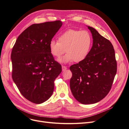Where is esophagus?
<instances>
[{"instance_id":"obj_1","label":"esophagus","mask_w":129,"mask_h":129,"mask_svg":"<svg viewBox=\"0 0 129 129\" xmlns=\"http://www.w3.org/2000/svg\"><path fill=\"white\" fill-rule=\"evenodd\" d=\"M67 68V67L64 66H62V71H64L66 70Z\"/></svg>"}]
</instances>
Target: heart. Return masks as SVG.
Segmentation results:
<instances>
[{"instance_id":"1","label":"heart","mask_w":129,"mask_h":129,"mask_svg":"<svg viewBox=\"0 0 129 129\" xmlns=\"http://www.w3.org/2000/svg\"><path fill=\"white\" fill-rule=\"evenodd\" d=\"M91 44L92 38L88 31L70 29L60 34L58 41L51 40L49 49L51 54L56 58L67 53L59 60L60 62L73 60L75 62H79L88 55Z\"/></svg>"}]
</instances>
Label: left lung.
<instances>
[{"label":"left lung","instance_id":"left-lung-1","mask_svg":"<svg viewBox=\"0 0 129 129\" xmlns=\"http://www.w3.org/2000/svg\"><path fill=\"white\" fill-rule=\"evenodd\" d=\"M93 39L87 57L70 67L71 91L83 104L99 102L110 91L117 71L115 51L110 41L92 27L88 26Z\"/></svg>","mask_w":129,"mask_h":129}]
</instances>
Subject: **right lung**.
I'll list each match as a JSON object with an SVG mask.
<instances>
[{
    "mask_svg": "<svg viewBox=\"0 0 129 129\" xmlns=\"http://www.w3.org/2000/svg\"><path fill=\"white\" fill-rule=\"evenodd\" d=\"M60 20L31 25L20 34L12 49V78L21 94L41 104L52 95L54 81L61 73L49 43L61 27Z\"/></svg>",
    "mask_w": 129,
    "mask_h": 129,
    "instance_id": "obj_1",
    "label": "right lung"
}]
</instances>
